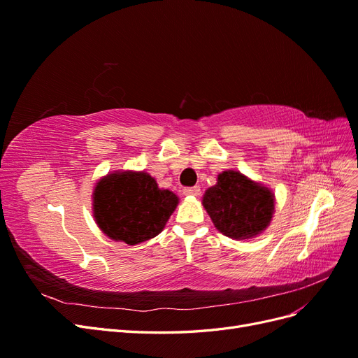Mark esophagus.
Wrapping results in <instances>:
<instances>
[{
  "mask_svg": "<svg viewBox=\"0 0 358 358\" xmlns=\"http://www.w3.org/2000/svg\"><path fill=\"white\" fill-rule=\"evenodd\" d=\"M183 194H185V196L197 197V196H200V188H199V187H191V188H185V189H183Z\"/></svg>",
  "mask_w": 358,
  "mask_h": 358,
  "instance_id": "1",
  "label": "esophagus"
}]
</instances>
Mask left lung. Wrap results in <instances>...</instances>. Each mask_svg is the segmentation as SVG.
<instances>
[{
	"instance_id": "obj_1",
	"label": "left lung",
	"mask_w": 358,
	"mask_h": 358,
	"mask_svg": "<svg viewBox=\"0 0 358 358\" xmlns=\"http://www.w3.org/2000/svg\"><path fill=\"white\" fill-rule=\"evenodd\" d=\"M203 206L224 236L245 241L264 231L275 212V194L241 171L225 170L203 196Z\"/></svg>"
}]
</instances>
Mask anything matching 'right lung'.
<instances>
[{"mask_svg":"<svg viewBox=\"0 0 358 358\" xmlns=\"http://www.w3.org/2000/svg\"><path fill=\"white\" fill-rule=\"evenodd\" d=\"M175 192L158 188L145 171H115L96 182L92 210L96 225L112 241L137 245L158 236L175 212Z\"/></svg>","mask_w":358,"mask_h":358,"instance_id":"1","label":"right lung"}]
</instances>
